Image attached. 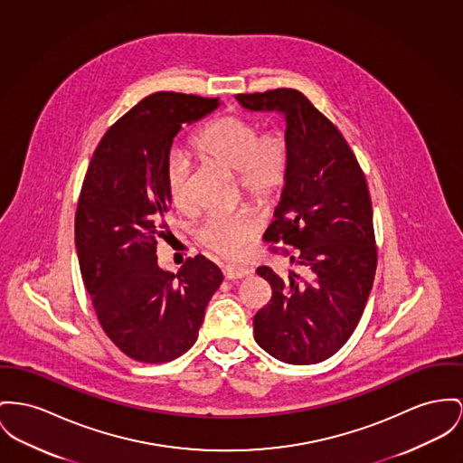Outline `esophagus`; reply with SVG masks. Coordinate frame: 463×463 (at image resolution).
Wrapping results in <instances>:
<instances>
[{
    "mask_svg": "<svg viewBox=\"0 0 463 463\" xmlns=\"http://www.w3.org/2000/svg\"><path fill=\"white\" fill-rule=\"evenodd\" d=\"M252 270L246 269V267H226L224 269V276L226 279H244L250 276Z\"/></svg>",
    "mask_w": 463,
    "mask_h": 463,
    "instance_id": "esophagus-1",
    "label": "esophagus"
}]
</instances>
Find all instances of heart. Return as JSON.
Listing matches in <instances>:
<instances>
[{
  "label": "heart",
  "instance_id": "1",
  "mask_svg": "<svg viewBox=\"0 0 463 463\" xmlns=\"http://www.w3.org/2000/svg\"><path fill=\"white\" fill-rule=\"evenodd\" d=\"M202 159L237 174L247 198L256 203L272 202L282 189L289 166L288 138L279 129L260 133L258 126L242 116H222L205 124L191 140ZM191 161L181 153L170 156L166 187L179 211H191ZM258 232V221L249 214L207 217L198 228V241L219 258L237 260L247 241Z\"/></svg>",
  "mask_w": 463,
  "mask_h": 463
}]
</instances>
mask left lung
Here are the masks:
<instances>
[{
  "label": "left lung",
  "instance_id": "1",
  "mask_svg": "<svg viewBox=\"0 0 463 463\" xmlns=\"http://www.w3.org/2000/svg\"><path fill=\"white\" fill-rule=\"evenodd\" d=\"M237 99L247 110H278L286 119L289 166L263 239L295 247L289 260L300 267L288 278L258 267L272 298L254 316V339L284 364H319L351 337L373 284L367 181L337 126L300 91L280 88Z\"/></svg>",
  "mask_w": 463,
  "mask_h": 463
}]
</instances>
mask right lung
<instances>
[{
	"label": "right lung",
	"mask_w": 463,
	"mask_h": 463,
	"mask_svg": "<svg viewBox=\"0 0 463 463\" xmlns=\"http://www.w3.org/2000/svg\"><path fill=\"white\" fill-rule=\"evenodd\" d=\"M217 107L219 98L149 94L107 129L84 177L75 213L80 274L103 332L135 362L165 364L191 349L222 282L202 254L177 274L156 256L159 239H175L165 219L172 142Z\"/></svg>",
	"instance_id": "right-lung-1"
}]
</instances>
